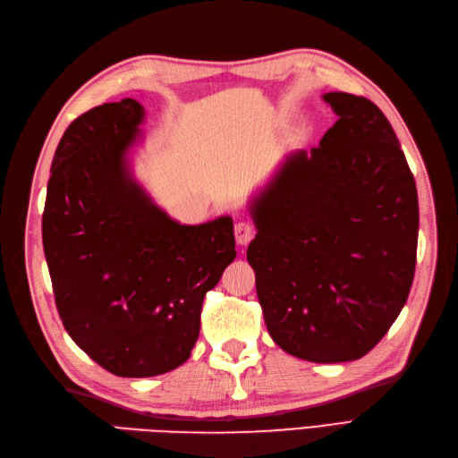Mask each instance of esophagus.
<instances>
[{"label": "esophagus", "instance_id": "esophagus-1", "mask_svg": "<svg viewBox=\"0 0 458 458\" xmlns=\"http://www.w3.org/2000/svg\"><path fill=\"white\" fill-rule=\"evenodd\" d=\"M252 237H254V227L248 224V221H239V224L234 225V239H237V244L246 246L252 241Z\"/></svg>", "mask_w": 458, "mask_h": 458}]
</instances>
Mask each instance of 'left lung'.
<instances>
[{
    "label": "left lung",
    "mask_w": 458,
    "mask_h": 458,
    "mask_svg": "<svg viewBox=\"0 0 458 458\" xmlns=\"http://www.w3.org/2000/svg\"><path fill=\"white\" fill-rule=\"evenodd\" d=\"M318 147L294 150L250 202L248 246L273 342L313 363L367 355L403 310L419 197L392 123L365 97L332 91Z\"/></svg>",
    "instance_id": "obj_1"
}]
</instances>
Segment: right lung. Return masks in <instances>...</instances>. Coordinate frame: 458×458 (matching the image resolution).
Returning a JSON list of instances; mask_svg holds the SVG:
<instances>
[{
	"label": "right lung",
	"instance_id": "add662e5",
	"mask_svg": "<svg viewBox=\"0 0 458 458\" xmlns=\"http://www.w3.org/2000/svg\"><path fill=\"white\" fill-rule=\"evenodd\" d=\"M143 106L105 103L78 116L55 150L41 237L71 338L116 377L183 365L208 290L237 256L233 219L182 225L135 182L128 152Z\"/></svg>",
	"mask_w": 458,
	"mask_h": 458
}]
</instances>
